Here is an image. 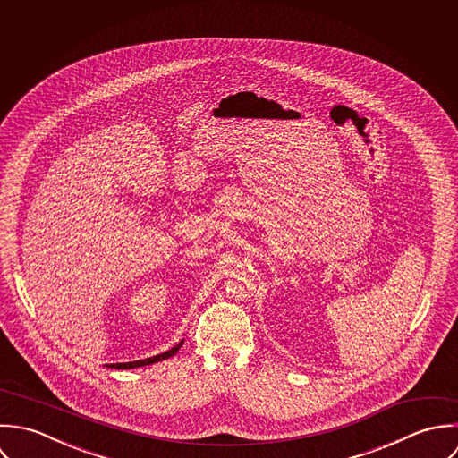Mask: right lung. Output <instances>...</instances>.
I'll return each mask as SVG.
<instances>
[{"mask_svg": "<svg viewBox=\"0 0 458 458\" xmlns=\"http://www.w3.org/2000/svg\"><path fill=\"white\" fill-rule=\"evenodd\" d=\"M182 345L183 340L182 342H179L174 349H170L168 352L157 354V356H154V358H147V360H140V361H131V363H114V365L106 366H107V368H114V369H132V368H140V366L154 365V363H157V361H165V360H168V358L175 356Z\"/></svg>", "mask_w": 458, "mask_h": 458, "instance_id": "right-lung-1", "label": "right lung"}]
</instances>
